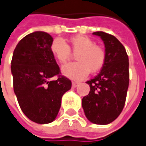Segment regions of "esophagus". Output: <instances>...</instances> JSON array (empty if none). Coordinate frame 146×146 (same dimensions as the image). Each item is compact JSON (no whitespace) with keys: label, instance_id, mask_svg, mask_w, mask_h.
<instances>
[{"label":"esophagus","instance_id":"1","mask_svg":"<svg viewBox=\"0 0 146 146\" xmlns=\"http://www.w3.org/2000/svg\"><path fill=\"white\" fill-rule=\"evenodd\" d=\"M79 84H80V83H78V82H73V83H72V87L76 88Z\"/></svg>","mask_w":146,"mask_h":146}]
</instances>
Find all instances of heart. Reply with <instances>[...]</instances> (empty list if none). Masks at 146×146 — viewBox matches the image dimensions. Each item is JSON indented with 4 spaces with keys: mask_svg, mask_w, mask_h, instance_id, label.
Wrapping results in <instances>:
<instances>
[{
    "mask_svg": "<svg viewBox=\"0 0 146 146\" xmlns=\"http://www.w3.org/2000/svg\"><path fill=\"white\" fill-rule=\"evenodd\" d=\"M66 44L61 38H56L50 45V51L61 64L66 63L71 57V52L76 53V62L62 67V74L72 80H82L91 71L98 72L106 62V53L102 47L94 44L92 39L84 36H76L69 40Z\"/></svg>",
    "mask_w": 146,
    "mask_h": 146,
    "instance_id": "heart-1",
    "label": "heart"
}]
</instances>
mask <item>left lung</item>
<instances>
[{"label":"left lung","instance_id":"8db88e82","mask_svg":"<svg viewBox=\"0 0 146 146\" xmlns=\"http://www.w3.org/2000/svg\"><path fill=\"white\" fill-rule=\"evenodd\" d=\"M105 44L106 62L101 72L87 81L90 92L82 99L84 114L96 124H108L120 115L129 84V62L125 48L114 36L93 32Z\"/></svg>","mask_w":146,"mask_h":146}]
</instances>
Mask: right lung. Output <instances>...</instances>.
<instances>
[{
	"label": "right lung",
	"mask_w": 146,
	"mask_h": 146,
	"mask_svg": "<svg viewBox=\"0 0 146 146\" xmlns=\"http://www.w3.org/2000/svg\"><path fill=\"white\" fill-rule=\"evenodd\" d=\"M53 39L44 31H35L17 44L11 61L14 91L24 115L44 124L58 114L62 98L71 88V81L61 76L51 51ZM58 76L56 81L51 78Z\"/></svg>",
	"instance_id": "right-lung-1"
}]
</instances>
